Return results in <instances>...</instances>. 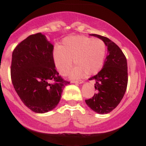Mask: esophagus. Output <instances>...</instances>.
I'll return each instance as SVG.
<instances>
[{"instance_id": "1", "label": "esophagus", "mask_w": 146, "mask_h": 146, "mask_svg": "<svg viewBox=\"0 0 146 146\" xmlns=\"http://www.w3.org/2000/svg\"><path fill=\"white\" fill-rule=\"evenodd\" d=\"M72 83L77 84H83L84 82L83 81H73V82H72Z\"/></svg>"}]
</instances>
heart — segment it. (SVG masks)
Wrapping results in <instances>:
<instances>
[{"label": "heart", "instance_id": "b5f03b06", "mask_svg": "<svg viewBox=\"0 0 146 146\" xmlns=\"http://www.w3.org/2000/svg\"><path fill=\"white\" fill-rule=\"evenodd\" d=\"M106 47L98 38L73 36L65 38L61 48H56L53 59L58 72L65 76L73 68V60L76 67L72 70V78H80L96 74L104 64Z\"/></svg>", "mask_w": 146, "mask_h": 146}]
</instances>
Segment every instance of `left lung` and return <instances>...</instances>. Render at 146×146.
Returning a JSON list of instances; mask_svg holds the SVG:
<instances>
[{"instance_id":"1","label":"left lung","mask_w":146,"mask_h":146,"mask_svg":"<svg viewBox=\"0 0 146 146\" xmlns=\"http://www.w3.org/2000/svg\"><path fill=\"white\" fill-rule=\"evenodd\" d=\"M90 36L99 38L107 46L103 68L90 78L95 80L98 92L92 98L85 100L87 106L98 114H107L117 107L126 92L128 84L127 61L120 48L109 38L98 35Z\"/></svg>"}]
</instances>
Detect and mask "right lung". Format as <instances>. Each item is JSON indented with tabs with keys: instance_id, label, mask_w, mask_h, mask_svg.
I'll return each mask as SVG.
<instances>
[{
	"instance_id": "add662e5",
	"label": "right lung",
	"mask_w": 146,
	"mask_h": 146,
	"mask_svg": "<svg viewBox=\"0 0 146 146\" xmlns=\"http://www.w3.org/2000/svg\"><path fill=\"white\" fill-rule=\"evenodd\" d=\"M54 45L41 33L30 35L12 53L11 78L23 103L36 113L54 110L70 83L56 71Z\"/></svg>"
}]
</instances>
